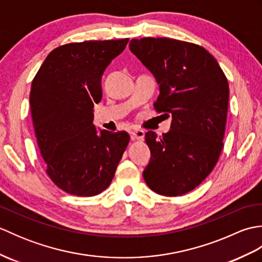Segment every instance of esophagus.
<instances>
[{
    "label": "esophagus",
    "instance_id": "34e87169",
    "mask_svg": "<svg viewBox=\"0 0 262 262\" xmlns=\"http://www.w3.org/2000/svg\"><path fill=\"white\" fill-rule=\"evenodd\" d=\"M129 134L133 141H144V136H145V133L141 129H133L129 132Z\"/></svg>",
    "mask_w": 262,
    "mask_h": 262
}]
</instances>
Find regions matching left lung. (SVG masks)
Here are the masks:
<instances>
[{"label": "left lung", "instance_id": "8db88e82", "mask_svg": "<svg viewBox=\"0 0 262 262\" xmlns=\"http://www.w3.org/2000/svg\"><path fill=\"white\" fill-rule=\"evenodd\" d=\"M129 49L158 82L155 109L172 117L162 137L145 134L151 159L144 180L159 194L180 196L199 186L220 158L229 83L213 55L194 43L147 37L132 39Z\"/></svg>", "mask_w": 262, "mask_h": 262}]
</instances>
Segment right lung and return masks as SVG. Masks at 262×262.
<instances>
[{"label":"right lung","mask_w":262,"mask_h":262,"mask_svg":"<svg viewBox=\"0 0 262 262\" xmlns=\"http://www.w3.org/2000/svg\"><path fill=\"white\" fill-rule=\"evenodd\" d=\"M129 39L73 42L49 53L32 81L30 109L47 173L62 190L90 197L113 181L129 142L93 125L101 77Z\"/></svg>","instance_id":"1"}]
</instances>
